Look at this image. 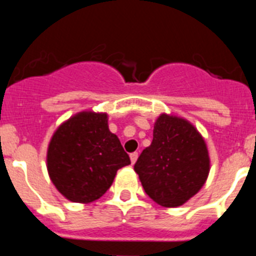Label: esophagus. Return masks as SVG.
<instances>
[{"label":"esophagus","mask_w":256,"mask_h":256,"mask_svg":"<svg viewBox=\"0 0 256 256\" xmlns=\"http://www.w3.org/2000/svg\"><path fill=\"white\" fill-rule=\"evenodd\" d=\"M130 156V162H132V164H134V162H137V158H138V152H132Z\"/></svg>","instance_id":"1"}]
</instances>
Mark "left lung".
I'll return each instance as SVG.
<instances>
[{"mask_svg": "<svg viewBox=\"0 0 256 256\" xmlns=\"http://www.w3.org/2000/svg\"><path fill=\"white\" fill-rule=\"evenodd\" d=\"M204 138L182 118L162 114L154 138L134 164L144 192L165 208L184 204L204 186L209 174Z\"/></svg>", "mask_w": 256, "mask_h": 256, "instance_id": "obj_1", "label": "left lung"}]
</instances>
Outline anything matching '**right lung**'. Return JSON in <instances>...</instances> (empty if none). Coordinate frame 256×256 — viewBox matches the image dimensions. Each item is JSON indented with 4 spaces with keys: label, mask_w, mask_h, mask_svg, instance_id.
Returning a JSON list of instances; mask_svg holds the SVG:
<instances>
[{
    "label": "right lung",
    "mask_w": 256,
    "mask_h": 256,
    "mask_svg": "<svg viewBox=\"0 0 256 256\" xmlns=\"http://www.w3.org/2000/svg\"><path fill=\"white\" fill-rule=\"evenodd\" d=\"M130 164L120 141L108 130V115L83 112L61 124L47 151V169L60 194L73 202H92L110 188L118 169Z\"/></svg>",
    "instance_id": "1"
}]
</instances>
